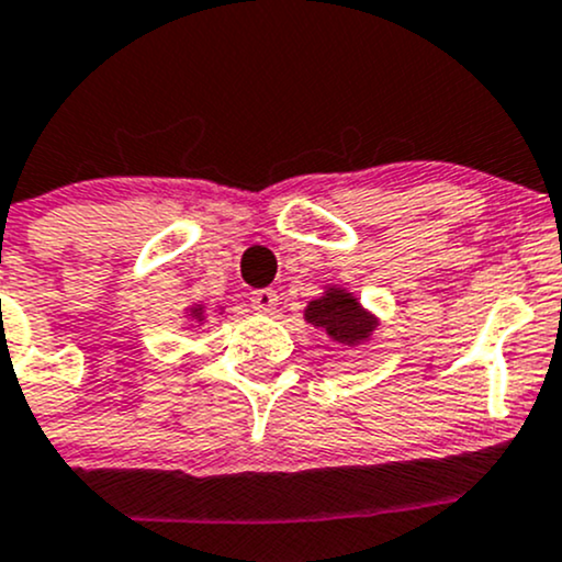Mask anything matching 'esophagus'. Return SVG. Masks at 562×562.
<instances>
[{
	"label": "esophagus",
	"mask_w": 562,
	"mask_h": 562,
	"mask_svg": "<svg viewBox=\"0 0 562 562\" xmlns=\"http://www.w3.org/2000/svg\"><path fill=\"white\" fill-rule=\"evenodd\" d=\"M249 303L259 313H273L276 305H279V294L273 289H257V292H251Z\"/></svg>",
	"instance_id": "1"
}]
</instances>
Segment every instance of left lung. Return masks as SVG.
Returning <instances> with one entry per match:
<instances>
[{
  "label": "left lung",
  "instance_id": "8db88e82",
  "mask_svg": "<svg viewBox=\"0 0 562 562\" xmlns=\"http://www.w3.org/2000/svg\"><path fill=\"white\" fill-rule=\"evenodd\" d=\"M307 324L322 329L335 342H346V346H356V342L367 340L372 329L378 327L375 318L356 303L353 294L346 289H327V294L305 307Z\"/></svg>",
  "mask_w": 562,
  "mask_h": 562
}]
</instances>
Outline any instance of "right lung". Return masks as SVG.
I'll list each match as a JSON object with an SVG mask.
<instances>
[{"label": "right lung", "instance_id": "obj_1", "mask_svg": "<svg viewBox=\"0 0 562 562\" xmlns=\"http://www.w3.org/2000/svg\"><path fill=\"white\" fill-rule=\"evenodd\" d=\"M190 316H195L198 322H203V307H190Z\"/></svg>", "mask_w": 562, "mask_h": 562}]
</instances>
